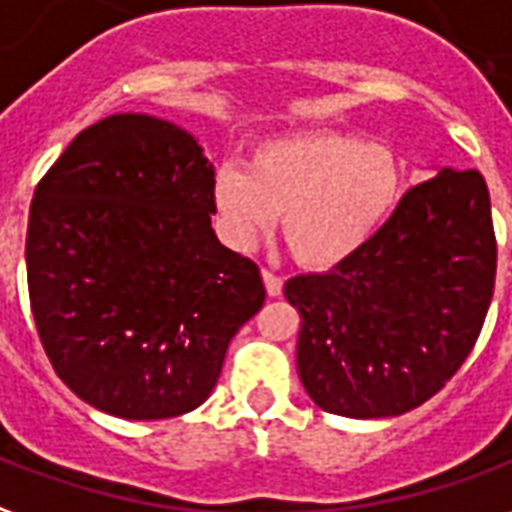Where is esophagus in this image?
Segmentation results:
<instances>
[{
	"label": "esophagus",
	"instance_id": "obj_1",
	"mask_svg": "<svg viewBox=\"0 0 512 512\" xmlns=\"http://www.w3.org/2000/svg\"><path fill=\"white\" fill-rule=\"evenodd\" d=\"M261 278H264V289L270 297H281L283 294V278L281 275H275L270 270H261Z\"/></svg>",
	"mask_w": 512,
	"mask_h": 512
}]
</instances>
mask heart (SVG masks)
Instances as JSON below:
<instances>
[{"instance_id":"b5f03b06","label":"heart","mask_w":512,"mask_h":512,"mask_svg":"<svg viewBox=\"0 0 512 512\" xmlns=\"http://www.w3.org/2000/svg\"><path fill=\"white\" fill-rule=\"evenodd\" d=\"M393 149L343 133H294L253 149L251 166H220L212 210L231 248L251 251L283 215V240L302 267L330 270L382 231L401 199Z\"/></svg>"}]
</instances>
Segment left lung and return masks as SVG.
<instances>
[{
  "mask_svg": "<svg viewBox=\"0 0 512 512\" xmlns=\"http://www.w3.org/2000/svg\"><path fill=\"white\" fill-rule=\"evenodd\" d=\"M491 199L475 169L406 190L382 231L330 272L289 278L297 371L319 409L354 420L425 404L461 368L494 297Z\"/></svg>",
  "mask_w": 512,
  "mask_h": 512,
  "instance_id": "8db88e82",
  "label": "left lung"
}]
</instances>
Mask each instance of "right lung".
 <instances>
[{"label": "right lung", "instance_id": "right-lung-1", "mask_svg": "<svg viewBox=\"0 0 512 512\" xmlns=\"http://www.w3.org/2000/svg\"><path fill=\"white\" fill-rule=\"evenodd\" d=\"M212 179L188 130L114 114L37 182L26 229L37 335L100 412L163 420L201 406L264 305L259 267L212 231Z\"/></svg>", "mask_w": 512, "mask_h": 512}]
</instances>
